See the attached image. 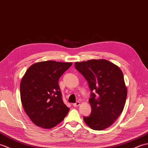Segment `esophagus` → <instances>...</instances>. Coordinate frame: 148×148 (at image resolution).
<instances>
[{"label": "esophagus", "mask_w": 148, "mask_h": 148, "mask_svg": "<svg viewBox=\"0 0 148 148\" xmlns=\"http://www.w3.org/2000/svg\"><path fill=\"white\" fill-rule=\"evenodd\" d=\"M80 104V102H79V101H77V103H73V106L74 107H77V106H79Z\"/></svg>", "instance_id": "esophagus-1"}]
</instances>
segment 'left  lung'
Segmentation results:
<instances>
[{
    "mask_svg": "<svg viewBox=\"0 0 148 148\" xmlns=\"http://www.w3.org/2000/svg\"><path fill=\"white\" fill-rule=\"evenodd\" d=\"M75 68L87 80L91 90L90 116L84 120L92 129L102 130L111 125L122 113L127 88L120 68L106 60L76 62Z\"/></svg>",
    "mask_w": 148,
    "mask_h": 148,
    "instance_id": "left-lung-1",
    "label": "left lung"
}]
</instances>
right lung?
Returning a JSON list of instances; mask_svg holds the SVG:
<instances>
[{
	"mask_svg": "<svg viewBox=\"0 0 148 148\" xmlns=\"http://www.w3.org/2000/svg\"><path fill=\"white\" fill-rule=\"evenodd\" d=\"M72 63L47 61L32 64L20 84L23 109L32 122L51 129L67 115L70 108L64 104L58 81Z\"/></svg>",
	"mask_w": 148,
	"mask_h": 148,
	"instance_id": "right-lung-1",
	"label": "right lung"
}]
</instances>
